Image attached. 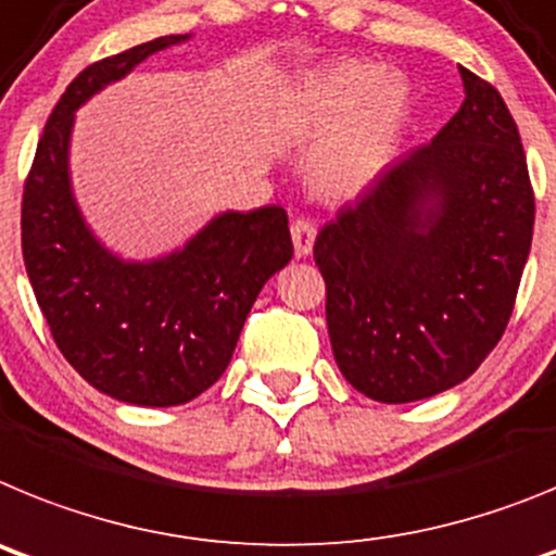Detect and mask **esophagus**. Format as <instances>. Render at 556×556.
<instances>
[{
  "label": "esophagus",
  "mask_w": 556,
  "mask_h": 556,
  "mask_svg": "<svg viewBox=\"0 0 556 556\" xmlns=\"http://www.w3.org/2000/svg\"><path fill=\"white\" fill-rule=\"evenodd\" d=\"M291 238H293V251L296 257H307L313 249V240H316V226L307 218H296L291 224Z\"/></svg>",
  "instance_id": "34e87169"
}]
</instances>
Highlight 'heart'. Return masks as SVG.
Returning a JSON list of instances; mask_svg holds the SVG:
<instances>
[{"instance_id": "b5f03b06", "label": "heart", "mask_w": 556, "mask_h": 556, "mask_svg": "<svg viewBox=\"0 0 556 556\" xmlns=\"http://www.w3.org/2000/svg\"><path fill=\"white\" fill-rule=\"evenodd\" d=\"M408 94L397 77L366 64H341L318 75L299 98V125L330 137L313 162V181L336 198L358 195L392 159Z\"/></svg>"}]
</instances>
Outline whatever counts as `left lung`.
Here are the masks:
<instances>
[{
    "label": "left lung",
    "instance_id": "1",
    "mask_svg": "<svg viewBox=\"0 0 556 556\" xmlns=\"http://www.w3.org/2000/svg\"><path fill=\"white\" fill-rule=\"evenodd\" d=\"M465 103L389 164L313 245L336 364L378 403H414L479 369L509 325L534 190L495 86L458 66Z\"/></svg>",
    "mask_w": 556,
    "mask_h": 556
}]
</instances>
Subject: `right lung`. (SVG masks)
Instances as JSON below:
<instances>
[{
    "mask_svg": "<svg viewBox=\"0 0 556 556\" xmlns=\"http://www.w3.org/2000/svg\"><path fill=\"white\" fill-rule=\"evenodd\" d=\"M185 38L86 66L47 119L22 195L24 265L58 350L98 392L153 408L190 403L224 375L254 299L293 257L282 206L224 212L151 263L114 257L80 218L70 187L75 111Z\"/></svg>",
    "mask_w": 556,
    "mask_h": 556,
    "instance_id": "right-lung-1",
    "label": "right lung"
}]
</instances>
